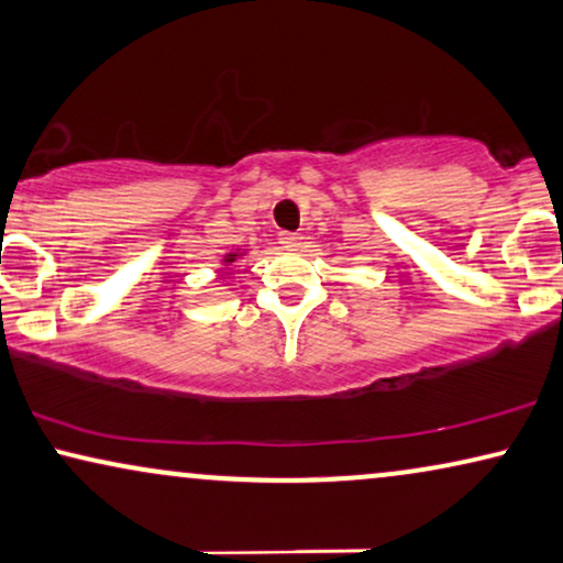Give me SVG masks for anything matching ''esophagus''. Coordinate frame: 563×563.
<instances>
[{"label": "esophagus", "instance_id": "34e87169", "mask_svg": "<svg viewBox=\"0 0 563 563\" xmlns=\"http://www.w3.org/2000/svg\"><path fill=\"white\" fill-rule=\"evenodd\" d=\"M302 235H299V232H282L279 235V243H282V247H287V251H297L299 245H302Z\"/></svg>", "mask_w": 563, "mask_h": 563}]
</instances>
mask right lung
I'll return each instance as SVG.
<instances>
[{
	"label": "right lung",
	"instance_id": "obj_1",
	"mask_svg": "<svg viewBox=\"0 0 563 563\" xmlns=\"http://www.w3.org/2000/svg\"><path fill=\"white\" fill-rule=\"evenodd\" d=\"M245 253H247L245 247H232L230 253H224V255H222V268H232V266H235V261H238V258H243Z\"/></svg>",
	"mask_w": 563,
	"mask_h": 563
}]
</instances>
